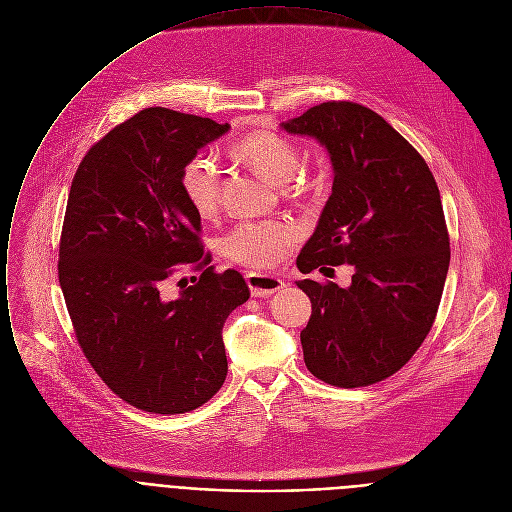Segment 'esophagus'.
<instances>
[{
  "label": "esophagus",
  "mask_w": 512,
  "mask_h": 512,
  "mask_svg": "<svg viewBox=\"0 0 512 512\" xmlns=\"http://www.w3.org/2000/svg\"><path fill=\"white\" fill-rule=\"evenodd\" d=\"M246 282L250 286L252 296H270L274 292H278L280 288H284V280L278 276H270L264 272H248L246 274Z\"/></svg>",
  "instance_id": "34e87169"
}]
</instances>
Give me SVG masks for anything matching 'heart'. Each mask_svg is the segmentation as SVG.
Returning <instances> with one entry per match:
<instances>
[{
  "mask_svg": "<svg viewBox=\"0 0 512 512\" xmlns=\"http://www.w3.org/2000/svg\"><path fill=\"white\" fill-rule=\"evenodd\" d=\"M232 153L278 185L288 183L300 163L296 147L274 131L244 135L232 147ZM179 185L187 206L199 218H212L218 212L222 177L212 159L203 155L189 159L181 169ZM298 236L296 226L288 222H242L222 238V250L238 264L266 270L286 258Z\"/></svg>",
  "mask_w": 512,
  "mask_h": 512,
  "instance_id": "b5f03b06",
  "label": "heart"
}]
</instances>
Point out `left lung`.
<instances>
[{"instance_id":"left-lung-1","label":"left lung","mask_w":512,"mask_h":512,"mask_svg":"<svg viewBox=\"0 0 512 512\" xmlns=\"http://www.w3.org/2000/svg\"><path fill=\"white\" fill-rule=\"evenodd\" d=\"M280 129L317 139L333 165V193L298 270H355L347 288L296 282L313 304L300 331L304 363L337 387L377 383L412 359L438 313L450 266L440 189L422 155L357 102H323Z\"/></svg>"}]
</instances>
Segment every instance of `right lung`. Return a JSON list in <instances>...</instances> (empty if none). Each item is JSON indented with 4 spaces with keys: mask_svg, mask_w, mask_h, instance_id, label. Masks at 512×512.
<instances>
[{
    "mask_svg": "<svg viewBox=\"0 0 512 512\" xmlns=\"http://www.w3.org/2000/svg\"><path fill=\"white\" fill-rule=\"evenodd\" d=\"M228 131V123L151 107L92 145L72 179L60 288L94 371L143 412H191L226 381L222 329L250 290L238 270L210 266L179 177ZM175 263L200 276L165 299Z\"/></svg>",
    "mask_w": 512,
    "mask_h": 512,
    "instance_id": "right-lung-1",
    "label": "right lung"
}]
</instances>
